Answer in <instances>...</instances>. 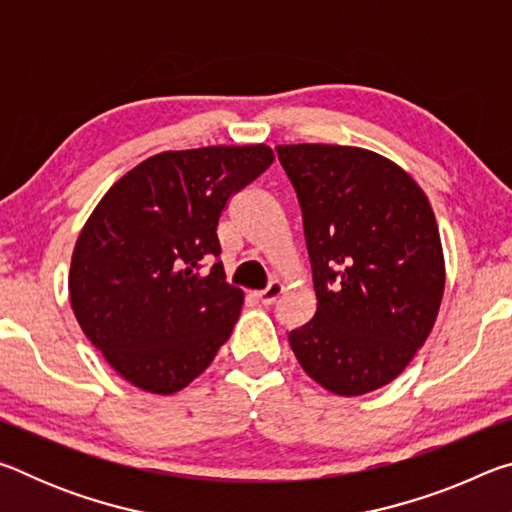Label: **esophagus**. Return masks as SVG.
<instances>
[{
    "instance_id": "esophagus-1",
    "label": "esophagus",
    "mask_w": 512,
    "mask_h": 512,
    "mask_svg": "<svg viewBox=\"0 0 512 512\" xmlns=\"http://www.w3.org/2000/svg\"><path fill=\"white\" fill-rule=\"evenodd\" d=\"M280 293H282V284L277 282V280H273V282H268V287L264 291H257L255 296H257L259 302H262L264 307H268V305H273V302L277 300V296H280Z\"/></svg>"
}]
</instances>
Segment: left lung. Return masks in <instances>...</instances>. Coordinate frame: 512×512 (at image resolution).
<instances>
[{
	"mask_svg": "<svg viewBox=\"0 0 512 512\" xmlns=\"http://www.w3.org/2000/svg\"><path fill=\"white\" fill-rule=\"evenodd\" d=\"M316 314L289 332L302 370L336 395L386 386L436 323L445 289L438 223L418 183L357 146L289 144Z\"/></svg>",
	"mask_w": 512,
	"mask_h": 512,
	"instance_id": "obj_1",
	"label": "left lung"
}]
</instances>
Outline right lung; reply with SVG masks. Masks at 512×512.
<instances>
[{
  "label": "right lung",
  "instance_id": "add662e5",
  "mask_svg": "<svg viewBox=\"0 0 512 512\" xmlns=\"http://www.w3.org/2000/svg\"><path fill=\"white\" fill-rule=\"evenodd\" d=\"M273 160L264 144L164 151L94 207L74 246L69 300L85 336L133 386L183 391L230 339L244 293L225 282L216 225Z\"/></svg>",
  "mask_w": 512,
  "mask_h": 512
}]
</instances>
